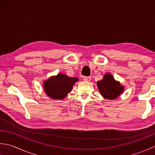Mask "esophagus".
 Segmentation results:
<instances>
[{
    "instance_id": "1",
    "label": "esophagus",
    "mask_w": 155,
    "mask_h": 155,
    "mask_svg": "<svg viewBox=\"0 0 155 155\" xmlns=\"http://www.w3.org/2000/svg\"><path fill=\"white\" fill-rule=\"evenodd\" d=\"M84 80L86 81H90L91 80V77H84Z\"/></svg>"
}]
</instances>
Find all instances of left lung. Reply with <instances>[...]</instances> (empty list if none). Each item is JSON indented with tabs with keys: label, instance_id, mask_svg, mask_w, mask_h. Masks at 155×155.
I'll return each instance as SVG.
<instances>
[{
	"label": "left lung",
	"instance_id": "1",
	"mask_svg": "<svg viewBox=\"0 0 155 155\" xmlns=\"http://www.w3.org/2000/svg\"><path fill=\"white\" fill-rule=\"evenodd\" d=\"M97 87L102 96L108 100L117 98L124 91V88L109 73L105 74L103 79L98 81Z\"/></svg>",
	"mask_w": 155,
	"mask_h": 155
}]
</instances>
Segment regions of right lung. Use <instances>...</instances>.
Returning <instances> with one entry per match:
<instances>
[{
    "mask_svg": "<svg viewBox=\"0 0 155 155\" xmlns=\"http://www.w3.org/2000/svg\"><path fill=\"white\" fill-rule=\"evenodd\" d=\"M77 77H69L64 74H58L44 81V90L48 97L54 100L64 99L72 91Z\"/></svg>",
    "mask_w": 155,
    "mask_h": 155,
    "instance_id": "obj_1",
    "label": "right lung"
}]
</instances>
